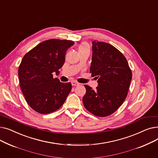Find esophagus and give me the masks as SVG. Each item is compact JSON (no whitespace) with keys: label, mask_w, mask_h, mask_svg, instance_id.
<instances>
[{"label":"esophagus","mask_w":158,"mask_h":158,"mask_svg":"<svg viewBox=\"0 0 158 158\" xmlns=\"http://www.w3.org/2000/svg\"><path fill=\"white\" fill-rule=\"evenodd\" d=\"M72 85L73 86H76L79 85V83H78V82H76V81H72Z\"/></svg>","instance_id":"34e87169"}]
</instances>
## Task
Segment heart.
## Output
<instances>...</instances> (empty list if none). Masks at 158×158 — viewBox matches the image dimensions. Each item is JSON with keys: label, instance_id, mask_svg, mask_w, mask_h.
<instances>
[{"label": "heart", "instance_id": "obj_1", "mask_svg": "<svg viewBox=\"0 0 158 158\" xmlns=\"http://www.w3.org/2000/svg\"><path fill=\"white\" fill-rule=\"evenodd\" d=\"M78 50H79V51H85V50H88V51H89V46L87 43L83 42L79 45V46L78 47Z\"/></svg>", "mask_w": 158, "mask_h": 158}]
</instances>
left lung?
<instances>
[{
    "label": "left lung",
    "instance_id": "8db88e82",
    "mask_svg": "<svg viewBox=\"0 0 158 158\" xmlns=\"http://www.w3.org/2000/svg\"><path fill=\"white\" fill-rule=\"evenodd\" d=\"M92 51L89 70L98 79V86L94 90L85 85L82 102L91 113L104 117L115 112L125 101L132 72L125 56L113 45L94 41Z\"/></svg>",
    "mask_w": 158,
    "mask_h": 158
}]
</instances>
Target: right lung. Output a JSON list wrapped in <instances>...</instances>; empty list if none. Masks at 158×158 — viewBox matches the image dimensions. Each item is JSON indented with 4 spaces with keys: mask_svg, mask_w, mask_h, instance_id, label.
Here are the masks:
<instances>
[{
    "mask_svg": "<svg viewBox=\"0 0 158 158\" xmlns=\"http://www.w3.org/2000/svg\"><path fill=\"white\" fill-rule=\"evenodd\" d=\"M73 44L70 40H48L23 56L19 68L20 88L35 111L48 114L57 110L71 92L70 82H61L52 73H60L66 51Z\"/></svg>",
    "mask_w": 158,
    "mask_h": 158,
    "instance_id": "right-lung-1",
    "label": "right lung"
}]
</instances>
